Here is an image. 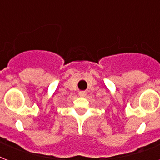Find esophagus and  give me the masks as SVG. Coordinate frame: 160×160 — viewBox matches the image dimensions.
I'll use <instances>...</instances> for the list:
<instances>
[{"instance_id":"obj_1","label":"esophagus","mask_w":160,"mask_h":160,"mask_svg":"<svg viewBox=\"0 0 160 160\" xmlns=\"http://www.w3.org/2000/svg\"><path fill=\"white\" fill-rule=\"evenodd\" d=\"M79 95L81 96V97H85L86 95V92L85 91H80V92H79Z\"/></svg>"}]
</instances>
